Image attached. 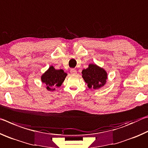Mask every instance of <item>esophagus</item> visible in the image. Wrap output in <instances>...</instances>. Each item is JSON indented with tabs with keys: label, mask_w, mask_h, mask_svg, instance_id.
Returning a JSON list of instances; mask_svg holds the SVG:
<instances>
[{
	"label": "esophagus",
	"mask_w": 148,
	"mask_h": 148,
	"mask_svg": "<svg viewBox=\"0 0 148 148\" xmlns=\"http://www.w3.org/2000/svg\"><path fill=\"white\" fill-rule=\"evenodd\" d=\"M70 72H71V73L72 74H77L76 70L74 69H71V71H70Z\"/></svg>",
	"instance_id": "1"
}]
</instances>
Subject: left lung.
<instances>
[{
	"label": "left lung",
	"instance_id": "1",
	"mask_svg": "<svg viewBox=\"0 0 148 148\" xmlns=\"http://www.w3.org/2000/svg\"><path fill=\"white\" fill-rule=\"evenodd\" d=\"M82 77L89 89H99L106 83L107 73L104 69L94 64H89V67L82 72Z\"/></svg>",
	"mask_w": 148,
	"mask_h": 148
}]
</instances>
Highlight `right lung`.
I'll return each instance as SVG.
<instances>
[{"instance_id":"add662e5","label":"right lung","mask_w":148,"mask_h":148,"mask_svg":"<svg viewBox=\"0 0 148 148\" xmlns=\"http://www.w3.org/2000/svg\"><path fill=\"white\" fill-rule=\"evenodd\" d=\"M67 74L63 70H56L51 66L48 70L42 74L41 80L42 83L46 84V89L48 91H55L56 88L60 87L64 82Z\"/></svg>"}]
</instances>
